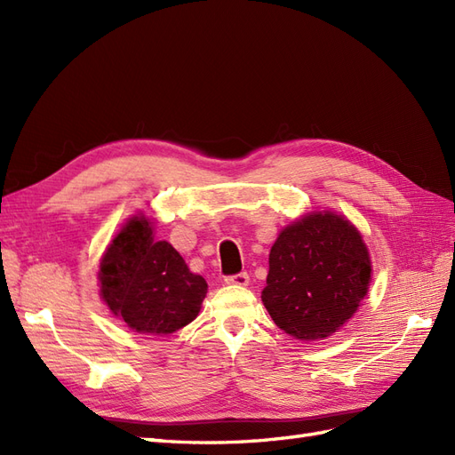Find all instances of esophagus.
Segmentation results:
<instances>
[{
    "mask_svg": "<svg viewBox=\"0 0 455 455\" xmlns=\"http://www.w3.org/2000/svg\"><path fill=\"white\" fill-rule=\"evenodd\" d=\"M224 281L228 283V284H237V286H246L249 284V273L246 271H241V273H235V275H226L224 277Z\"/></svg>",
    "mask_w": 455,
    "mask_h": 455,
    "instance_id": "obj_1",
    "label": "esophagus"
}]
</instances>
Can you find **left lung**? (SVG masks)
Segmentation results:
<instances>
[{
  "label": "left lung",
  "mask_w": 455,
  "mask_h": 455,
  "mask_svg": "<svg viewBox=\"0 0 455 455\" xmlns=\"http://www.w3.org/2000/svg\"><path fill=\"white\" fill-rule=\"evenodd\" d=\"M370 273L363 237L346 218L307 214L271 246L261 301L286 334L321 339L351 319L366 296Z\"/></svg>",
  "instance_id": "left-lung-1"
}]
</instances>
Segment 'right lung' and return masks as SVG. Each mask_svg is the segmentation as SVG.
<instances>
[{"mask_svg": "<svg viewBox=\"0 0 455 455\" xmlns=\"http://www.w3.org/2000/svg\"><path fill=\"white\" fill-rule=\"evenodd\" d=\"M108 307L134 332L164 336L199 315L206 283L167 241L151 237L146 218H132L109 244L100 264Z\"/></svg>", "mask_w": 455, "mask_h": 455, "instance_id": "add662e5", "label": "right lung"}]
</instances>
